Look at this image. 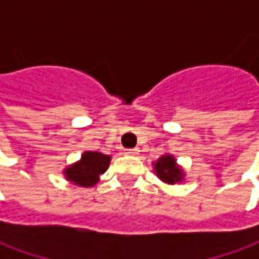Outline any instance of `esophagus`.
<instances>
[{
    "label": "esophagus",
    "instance_id": "34e87169",
    "mask_svg": "<svg viewBox=\"0 0 259 259\" xmlns=\"http://www.w3.org/2000/svg\"><path fill=\"white\" fill-rule=\"evenodd\" d=\"M140 153V150H137V148H131V150H125V154L126 155H137Z\"/></svg>",
    "mask_w": 259,
    "mask_h": 259
}]
</instances>
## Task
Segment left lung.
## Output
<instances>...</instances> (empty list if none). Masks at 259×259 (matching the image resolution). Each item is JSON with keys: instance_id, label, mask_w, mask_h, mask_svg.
Here are the masks:
<instances>
[{"instance_id": "8db88e82", "label": "left lung", "mask_w": 259, "mask_h": 259, "mask_svg": "<svg viewBox=\"0 0 259 259\" xmlns=\"http://www.w3.org/2000/svg\"><path fill=\"white\" fill-rule=\"evenodd\" d=\"M155 176L167 186L183 183L186 179V171L182 165L177 163L173 154H164L153 161Z\"/></svg>"}]
</instances>
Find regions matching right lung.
<instances>
[{
	"label": "right lung",
	"instance_id": "add662e5",
	"mask_svg": "<svg viewBox=\"0 0 259 259\" xmlns=\"http://www.w3.org/2000/svg\"><path fill=\"white\" fill-rule=\"evenodd\" d=\"M111 155L98 151H83L80 158L63 168V176L67 182L80 187H94L99 183L101 176L108 170Z\"/></svg>",
	"mask_w": 259,
	"mask_h": 259
}]
</instances>
